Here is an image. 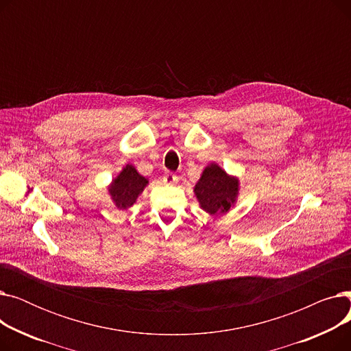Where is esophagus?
Returning <instances> with one entry per match:
<instances>
[{
    "instance_id": "34e87169",
    "label": "esophagus",
    "mask_w": 351,
    "mask_h": 351,
    "mask_svg": "<svg viewBox=\"0 0 351 351\" xmlns=\"http://www.w3.org/2000/svg\"><path fill=\"white\" fill-rule=\"evenodd\" d=\"M162 180H163L165 185H175V183L178 182V176L175 173H172V172H166L163 175Z\"/></svg>"
}]
</instances>
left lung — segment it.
I'll list each match as a JSON object with an SVG mask.
<instances>
[{"label": "left lung", "mask_w": 351, "mask_h": 351, "mask_svg": "<svg viewBox=\"0 0 351 351\" xmlns=\"http://www.w3.org/2000/svg\"><path fill=\"white\" fill-rule=\"evenodd\" d=\"M195 195L206 213L225 215L239 195V179L229 176L217 163H210L195 185Z\"/></svg>", "instance_id": "left-lung-1"}]
</instances>
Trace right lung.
I'll return each mask as SVG.
<instances>
[{"label":"right lung","instance_id":"add662e5","mask_svg":"<svg viewBox=\"0 0 351 351\" xmlns=\"http://www.w3.org/2000/svg\"><path fill=\"white\" fill-rule=\"evenodd\" d=\"M147 183V179L139 175L132 165H126L108 191L118 209H128L135 204Z\"/></svg>","mask_w":351,"mask_h":351}]
</instances>
